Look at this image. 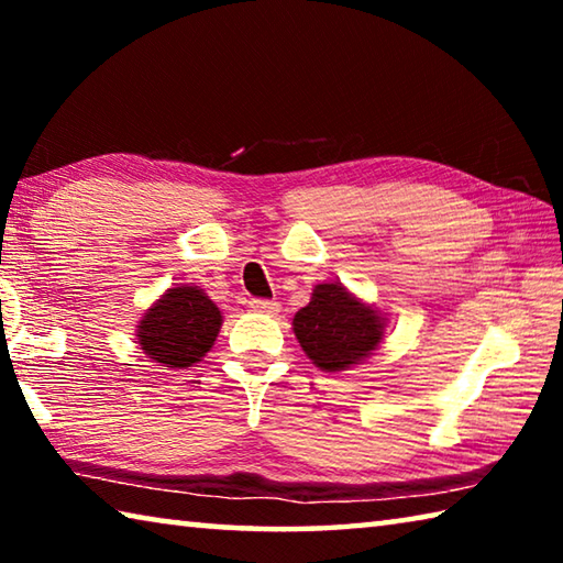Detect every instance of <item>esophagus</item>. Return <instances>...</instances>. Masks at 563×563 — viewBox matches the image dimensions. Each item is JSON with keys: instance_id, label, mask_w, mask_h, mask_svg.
Wrapping results in <instances>:
<instances>
[{"instance_id": "esophagus-1", "label": "esophagus", "mask_w": 563, "mask_h": 563, "mask_svg": "<svg viewBox=\"0 0 563 563\" xmlns=\"http://www.w3.org/2000/svg\"><path fill=\"white\" fill-rule=\"evenodd\" d=\"M247 305H251V308H253L255 312H265V316H275V312L280 310V302L263 300V298H253Z\"/></svg>"}]
</instances>
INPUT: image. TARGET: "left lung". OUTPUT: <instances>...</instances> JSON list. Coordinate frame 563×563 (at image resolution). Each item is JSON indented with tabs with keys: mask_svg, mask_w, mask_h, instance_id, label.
<instances>
[{
	"mask_svg": "<svg viewBox=\"0 0 563 563\" xmlns=\"http://www.w3.org/2000/svg\"><path fill=\"white\" fill-rule=\"evenodd\" d=\"M295 338L320 369L340 373L357 365L383 340V320L338 283H322L312 300L295 312Z\"/></svg>",
	"mask_w": 563,
	"mask_h": 563,
	"instance_id": "obj_1",
	"label": "left lung"
}]
</instances>
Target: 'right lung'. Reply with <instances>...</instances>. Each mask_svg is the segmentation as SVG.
Masks as SVG:
<instances>
[{"mask_svg":"<svg viewBox=\"0 0 563 563\" xmlns=\"http://www.w3.org/2000/svg\"><path fill=\"white\" fill-rule=\"evenodd\" d=\"M221 310L203 290L180 285L151 305L139 325V345L164 367H190L213 347Z\"/></svg>","mask_w":563,"mask_h":563,"instance_id":"1","label":"right lung"}]
</instances>
